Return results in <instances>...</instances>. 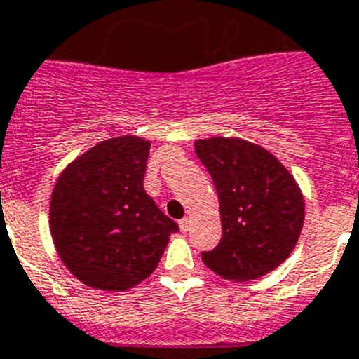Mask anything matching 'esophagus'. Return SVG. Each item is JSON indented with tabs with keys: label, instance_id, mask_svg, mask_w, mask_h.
I'll list each match as a JSON object with an SVG mask.
<instances>
[{
	"label": "esophagus",
	"instance_id": "1",
	"mask_svg": "<svg viewBox=\"0 0 359 359\" xmlns=\"http://www.w3.org/2000/svg\"><path fill=\"white\" fill-rule=\"evenodd\" d=\"M179 227H180V231H182V233L188 231L189 227H191V218L184 217L182 220H180V222H179Z\"/></svg>",
	"mask_w": 359,
	"mask_h": 359
}]
</instances>
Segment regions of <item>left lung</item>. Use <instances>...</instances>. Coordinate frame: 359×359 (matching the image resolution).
Instances as JSON below:
<instances>
[{"mask_svg": "<svg viewBox=\"0 0 359 359\" xmlns=\"http://www.w3.org/2000/svg\"><path fill=\"white\" fill-rule=\"evenodd\" d=\"M215 182L222 220L220 244L202 262L220 278L249 282L292 253L304 227V195L278 158L238 137L195 141Z\"/></svg>", "mask_w": 359, "mask_h": 359, "instance_id": "1", "label": "left lung"}]
</instances>
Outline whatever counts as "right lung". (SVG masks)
<instances>
[{
	"label": "right lung",
	"instance_id": "obj_1",
	"mask_svg": "<svg viewBox=\"0 0 359 359\" xmlns=\"http://www.w3.org/2000/svg\"><path fill=\"white\" fill-rule=\"evenodd\" d=\"M149 146L137 135L106 139L74 158L55 182L50 235L65 267L88 287H135L179 231L144 191Z\"/></svg>",
	"mask_w": 359,
	"mask_h": 359
}]
</instances>
